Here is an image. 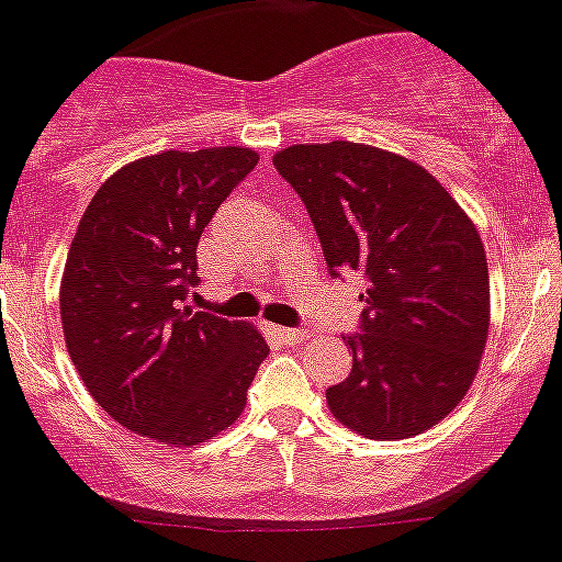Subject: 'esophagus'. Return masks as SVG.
<instances>
[{
  "instance_id": "obj_1",
  "label": "esophagus",
  "mask_w": 562,
  "mask_h": 562,
  "mask_svg": "<svg viewBox=\"0 0 562 562\" xmlns=\"http://www.w3.org/2000/svg\"><path fill=\"white\" fill-rule=\"evenodd\" d=\"M274 333H277V338H280L282 344H288V346L302 344V340L311 338V329H305V327H277Z\"/></svg>"
}]
</instances>
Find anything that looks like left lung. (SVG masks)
Listing matches in <instances>:
<instances>
[{
	"label": "left lung",
	"instance_id": "1",
	"mask_svg": "<svg viewBox=\"0 0 562 562\" xmlns=\"http://www.w3.org/2000/svg\"><path fill=\"white\" fill-rule=\"evenodd\" d=\"M305 202L329 277L369 282L352 374L327 387L340 424L376 440L435 427L469 391L487 340L480 233L429 171L374 146L333 140L274 155Z\"/></svg>",
	"mask_w": 562,
	"mask_h": 562
}]
</instances>
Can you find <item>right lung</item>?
<instances>
[{"label": "right lung", "instance_id": "obj_1", "mask_svg": "<svg viewBox=\"0 0 562 562\" xmlns=\"http://www.w3.org/2000/svg\"><path fill=\"white\" fill-rule=\"evenodd\" d=\"M255 166L240 146L130 162L99 188L68 249L71 363L108 416L160 443L193 447L229 427L269 355L249 324L188 305L199 238Z\"/></svg>", "mask_w": 562, "mask_h": 562}]
</instances>
